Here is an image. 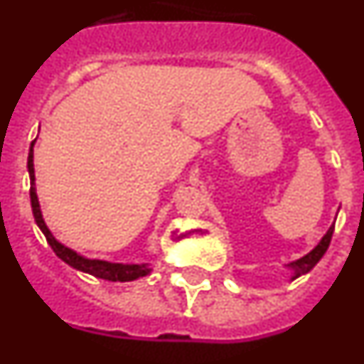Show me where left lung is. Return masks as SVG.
Wrapping results in <instances>:
<instances>
[{"instance_id": "obj_1", "label": "left lung", "mask_w": 364, "mask_h": 364, "mask_svg": "<svg viewBox=\"0 0 364 364\" xmlns=\"http://www.w3.org/2000/svg\"><path fill=\"white\" fill-rule=\"evenodd\" d=\"M332 235H333V226L326 231V235L323 237V240H321V242L317 244V246H315L314 250L308 253V255H304L302 259L291 262L290 266L294 268V277L291 279H297V277H301V275H304V273H308L315 264H317V262H319L321 259H323V255L326 253L328 246H330Z\"/></svg>"}]
</instances>
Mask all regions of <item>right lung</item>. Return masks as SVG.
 <instances>
[{
	"instance_id": "1",
	"label": "right lung",
	"mask_w": 364,
	"mask_h": 364,
	"mask_svg": "<svg viewBox=\"0 0 364 364\" xmlns=\"http://www.w3.org/2000/svg\"><path fill=\"white\" fill-rule=\"evenodd\" d=\"M34 146V142H32ZM28 175H31V205H32V213H34V218H36V224L41 231H43L45 239L50 244L53 252L56 253L63 262H67L73 268L80 269V272H85L89 275H95L98 279H105V281L112 282H125V281H134L138 277H144L151 272L147 266L144 264H114V262H105V260H91V259H83L78 253L69 250L67 246L58 242L53 237V233L49 231V228L45 226L43 217H41L40 204H38L36 197V189H34V162H32V147L31 153H28Z\"/></svg>"
}]
</instances>
